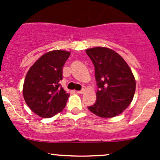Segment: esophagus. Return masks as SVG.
<instances>
[{
	"label": "esophagus",
	"mask_w": 160,
	"mask_h": 160,
	"mask_svg": "<svg viewBox=\"0 0 160 160\" xmlns=\"http://www.w3.org/2000/svg\"><path fill=\"white\" fill-rule=\"evenodd\" d=\"M77 92H78V93H80V94H83L84 92H85V89H82L81 90H79V91H77Z\"/></svg>",
	"instance_id": "obj_1"
}]
</instances>
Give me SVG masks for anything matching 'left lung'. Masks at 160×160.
I'll return each instance as SVG.
<instances>
[{
	"label": "left lung",
	"instance_id": "1",
	"mask_svg": "<svg viewBox=\"0 0 160 160\" xmlns=\"http://www.w3.org/2000/svg\"><path fill=\"white\" fill-rule=\"evenodd\" d=\"M95 68L98 90L96 101L89 110L102 118L118 115L134 98L136 82L122 56L113 50L96 47L86 50Z\"/></svg>",
	"mask_w": 160,
	"mask_h": 160
}]
</instances>
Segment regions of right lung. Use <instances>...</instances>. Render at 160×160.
<instances>
[{
    "label": "right lung",
    "instance_id": "1",
    "mask_svg": "<svg viewBox=\"0 0 160 160\" xmlns=\"http://www.w3.org/2000/svg\"><path fill=\"white\" fill-rule=\"evenodd\" d=\"M69 52L56 50L43 54L29 68L22 93L26 104L42 118H51L62 111L69 94L61 86L62 69Z\"/></svg>",
    "mask_w": 160,
    "mask_h": 160
}]
</instances>
